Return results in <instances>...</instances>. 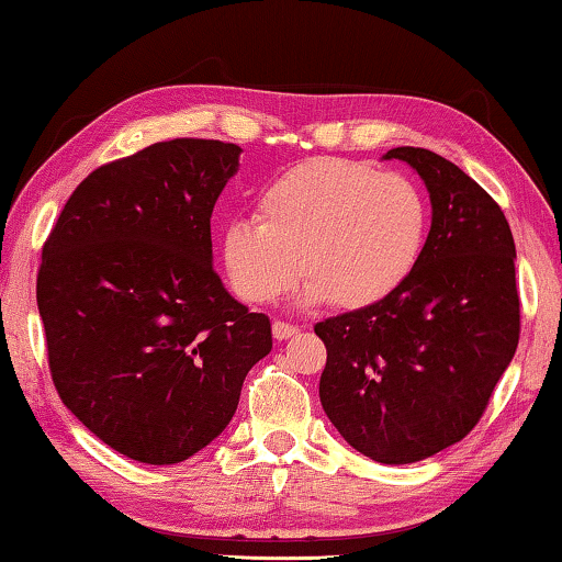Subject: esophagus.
I'll return each mask as SVG.
<instances>
[{
	"label": "esophagus",
	"instance_id": "34e87169",
	"mask_svg": "<svg viewBox=\"0 0 562 562\" xmlns=\"http://www.w3.org/2000/svg\"><path fill=\"white\" fill-rule=\"evenodd\" d=\"M297 333H300V327L290 325V323H282V319H278V323H272V335H274V340H288V337L297 335Z\"/></svg>",
	"mask_w": 562,
	"mask_h": 562
}]
</instances>
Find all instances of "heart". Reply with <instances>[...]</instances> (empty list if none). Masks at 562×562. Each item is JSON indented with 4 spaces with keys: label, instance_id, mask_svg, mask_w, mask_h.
Masks as SVG:
<instances>
[{
    "label": "heart",
    "instance_id": "1",
    "mask_svg": "<svg viewBox=\"0 0 562 562\" xmlns=\"http://www.w3.org/2000/svg\"><path fill=\"white\" fill-rule=\"evenodd\" d=\"M430 210L409 177L340 157H315L267 182L255 222L222 229L220 260L233 290L255 305L307 274L305 305L360 310L403 288L420 262Z\"/></svg>",
    "mask_w": 562,
    "mask_h": 562
}]
</instances>
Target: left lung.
Returning <instances> with one entry per match:
<instances>
[{
    "label": "left lung",
    "instance_id": "1",
    "mask_svg": "<svg viewBox=\"0 0 562 562\" xmlns=\"http://www.w3.org/2000/svg\"><path fill=\"white\" fill-rule=\"evenodd\" d=\"M420 175L432 225L395 295L315 325L327 347L319 403L364 458L407 465L477 425L520 337L515 243L497 202L450 159L395 147Z\"/></svg>",
    "mask_w": 562,
    "mask_h": 562
}]
</instances>
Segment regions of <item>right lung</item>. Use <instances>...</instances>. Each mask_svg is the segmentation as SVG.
<instances>
[{"instance_id":"obj_1","label":"right lung","mask_w":562,"mask_h":562,"mask_svg":"<svg viewBox=\"0 0 562 562\" xmlns=\"http://www.w3.org/2000/svg\"><path fill=\"white\" fill-rule=\"evenodd\" d=\"M239 153L169 139L94 169L42 249L37 307L61 403L147 465L207 448L272 350L270 319L212 267L210 217Z\"/></svg>"}]
</instances>
